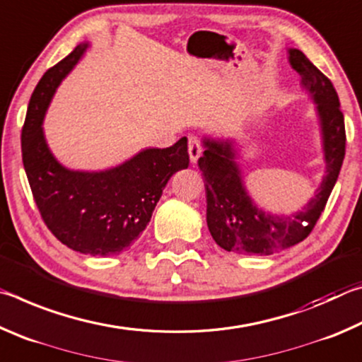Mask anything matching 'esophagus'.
<instances>
[{"label":"esophagus","instance_id":"obj_1","mask_svg":"<svg viewBox=\"0 0 362 362\" xmlns=\"http://www.w3.org/2000/svg\"><path fill=\"white\" fill-rule=\"evenodd\" d=\"M188 155L192 163L198 161V158L203 155V145H201V140L198 137L192 136L188 139Z\"/></svg>","mask_w":362,"mask_h":362}]
</instances>
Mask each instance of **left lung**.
Returning <instances> with one entry per match:
<instances>
[{"label":"left lung","instance_id":"left-lung-1","mask_svg":"<svg viewBox=\"0 0 362 362\" xmlns=\"http://www.w3.org/2000/svg\"><path fill=\"white\" fill-rule=\"evenodd\" d=\"M289 54L303 88L317 103L327 174L315 198L302 211L287 217L273 216L259 209L249 198L230 144L204 140L206 150L198 159V168L204 177L207 226L214 241L228 252L272 255L303 241L315 228L339 179L346 145L339 95L330 79L302 51L291 49Z\"/></svg>","mask_w":362,"mask_h":362}]
</instances>
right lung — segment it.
Segmentation results:
<instances>
[{
	"label": "right lung",
	"instance_id": "obj_1",
	"mask_svg": "<svg viewBox=\"0 0 362 362\" xmlns=\"http://www.w3.org/2000/svg\"><path fill=\"white\" fill-rule=\"evenodd\" d=\"M86 47L76 46L36 84L22 127V161L41 218L60 243L81 254L119 255L142 235L173 174L188 168L187 137L169 148H146L103 173L60 166L41 122L54 90Z\"/></svg>",
	"mask_w": 362,
	"mask_h": 362
}]
</instances>
